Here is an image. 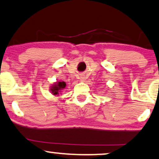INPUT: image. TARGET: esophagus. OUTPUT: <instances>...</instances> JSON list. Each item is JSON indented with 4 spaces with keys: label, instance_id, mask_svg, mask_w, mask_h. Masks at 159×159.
Instances as JSON below:
<instances>
[{
    "label": "esophagus",
    "instance_id": "34e87169",
    "mask_svg": "<svg viewBox=\"0 0 159 159\" xmlns=\"http://www.w3.org/2000/svg\"><path fill=\"white\" fill-rule=\"evenodd\" d=\"M82 79H84V78H82ZM81 81H84V80H81Z\"/></svg>",
    "mask_w": 159,
    "mask_h": 159
}]
</instances>
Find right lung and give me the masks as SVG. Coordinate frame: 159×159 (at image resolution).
<instances>
[{
    "instance_id": "add662e5",
    "label": "right lung",
    "mask_w": 159,
    "mask_h": 159,
    "mask_svg": "<svg viewBox=\"0 0 159 159\" xmlns=\"http://www.w3.org/2000/svg\"><path fill=\"white\" fill-rule=\"evenodd\" d=\"M65 87L66 83L64 81H57L52 86L51 91H52L53 95L56 96V95H59V93H61V91Z\"/></svg>"
}]
</instances>
